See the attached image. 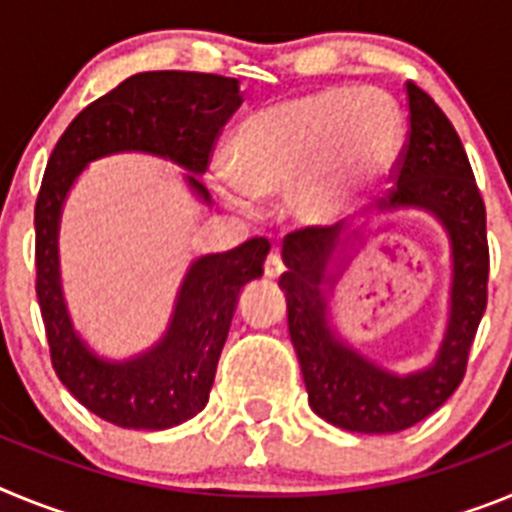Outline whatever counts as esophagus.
Returning <instances> with one entry per match:
<instances>
[{
  "label": "esophagus",
  "mask_w": 512,
  "mask_h": 512,
  "mask_svg": "<svg viewBox=\"0 0 512 512\" xmlns=\"http://www.w3.org/2000/svg\"><path fill=\"white\" fill-rule=\"evenodd\" d=\"M282 271H284V264H282V259H279V253H269V256H266V264H264L266 277L277 279V277H282Z\"/></svg>",
  "instance_id": "34e87169"
}]
</instances>
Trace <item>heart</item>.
<instances>
[{"label": "heart", "mask_w": 512, "mask_h": 512, "mask_svg": "<svg viewBox=\"0 0 512 512\" xmlns=\"http://www.w3.org/2000/svg\"><path fill=\"white\" fill-rule=\"evenodd\" d=\"M402 140L400 110L377 89L330 87L282 99L238 122L228 164L215 171L217 192L238 210L289 194L300 223L330 228L382 187Z\"/></svg>", "instance_id": "b5f03b06"}]
</instances>
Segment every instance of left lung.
I'll return each mask as SVG.
<instances>
[{
    "label": "left lung",
    "mask_w": 512,
    "mask_h": 512,
    "mask_svg": "<svg viewBox=\"0 0 512 512\" xmlns=\"http://www.w3.org/2000/svg\"><path fill=\"white\" fill-rule=\"evenodd\" d=\"M410 107L408 146L397 169V189L379 215L420 210L446 230L451 248V287L446 328L431 364L418 372H392L359 354L338 333L330 297L346 266L366 243L361 228L343 241L318 238L307 230L287 235L282 261L287 271L279 287L287 295L289 338L300 359L310 408L354 433H397L438 410L464 379L467 356L487 307L485 202L472 166L449 117L413 81L405 84Z\"/></svg>",
    "instance_id": "8db88e82"
}]
</instances>
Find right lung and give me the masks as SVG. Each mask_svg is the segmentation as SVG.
<instances>
[{"mask_svg": "<svg viewBox=\"0 0 512 512\" xmlns=\"http://www.w3.org/2000/svg\"><path fill=\"white\" fill-rule=\"evenodd\" d=\"M241 102V84L228 76L135 74L81 110L48 158L35 202V292L58 379L107 423L164 431L205 408L238 295L264 274L271 243L251 238L228 253L194 259L164 336L128 359H107L81 338L63 297L58 256L63 205L81 171L115 153H151L182 166L189 192L202 205H212L200 176L217 133Z\"/></svg>", "mask_w": 512, "mask_h": 512, "instance_id": "obj_1", "label": "right lung"}]
</instances>
